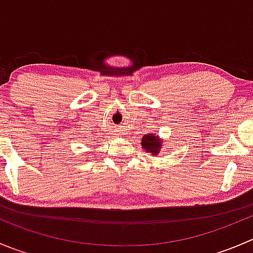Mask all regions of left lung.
<instances>
[{"label": "left lung", "instance_id": "1", "mask_svg": "<svg viewBox=\"0 0 253 253\" xmlns=\"http://www.w3.org/2000/svg\"><path fill=\"white\" fill-rule=\"evenodd\" d=\"M141 144L147 152H150L152 155L158 154L162 149V139L158 136H153V134H145L142 138Z\"/></svg>", "mask_w": 253, "mask_h": 253}]
</instances>
